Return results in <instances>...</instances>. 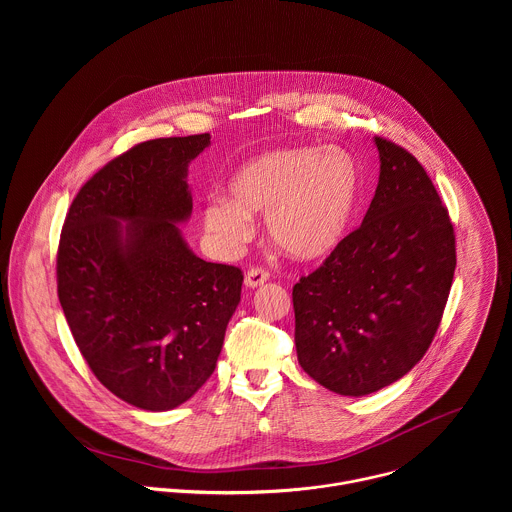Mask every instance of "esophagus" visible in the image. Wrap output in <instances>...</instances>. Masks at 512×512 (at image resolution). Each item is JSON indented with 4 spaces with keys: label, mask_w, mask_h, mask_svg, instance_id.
<instances>
[{
    "label": "esophagus",
    "mask_w": 512,
    "mask_h": 512,
    "mask_svg": "<svg viewBox=\"0 0 512 512\" xmlns=\"http://www.w3.org/2000/svg\"><path fill=\"white\" fill-rule=\"evenodd\" d=\"M268 280H270V272H268L266 268H262V266H252V268L246 272V278H244V282H246L248 288H258V286H262V284L268 282Z\"/></svg>",
    "instance_id": "34e87169"
}]
</instances>
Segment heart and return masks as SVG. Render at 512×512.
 <instances>
[{
  "label": "heart",
  "instance_id": "obj_1",
  "mask_svg": "<svg viewBox=\"0 0 512 512\" xmlns=\"http://www.w3.org/2000/svg\"><path fill=\"white\" fill-rule=\"evenodd\" d=\"M230 199L205 207V226L226 248L252 236L266 213L270 240L295 260H319L343 240L359 193V167L343 147H286L246 161L228 183Z\"/></svg>",
  "mask_w": 512,
  "mask_h": 512
}]
</instances>
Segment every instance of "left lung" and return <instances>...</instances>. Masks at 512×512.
<instances>
[{
    "label": "left lung",
    "mask_w": 512,
    "mask_h": 512,
    "mask_svg": "<svg viewBox=\"0 0 512 512\" xmlns=\"http://www.w3.org/2000/svg\"><path fill=\"white\" fill-rule=\"evenodd\" d=\"M374 142L365 219L292 292L297 361L343 396L376 392L426 355L455 272V230L430 175L408 149Z\"/></svg>",
    "instance_id": "obj_1"
}]
</instances>
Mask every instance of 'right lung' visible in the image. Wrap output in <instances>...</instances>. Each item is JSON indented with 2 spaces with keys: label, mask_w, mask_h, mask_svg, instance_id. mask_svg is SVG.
Masks as SVG:
<instances>
[{
  "label": "right lung",
  "mask_w": 512,
  "mask_h": 512,
  "mask_svg": "<svg viewBox=\"0 0 512 512\" xmlns=\"http://www.w3.org/2000/svg\"><path fill=\"white\" fill-rule=\"evenodd\" d=\"M209 144L197 134L130 147L80 187L61 230L57 292L74 343L142 410H171L209 380L240 301L242 270L197 258L175 226L193 209L187 165Z\"/></svg>",
  "instance_id": "obj_1"
}]
</instances>
